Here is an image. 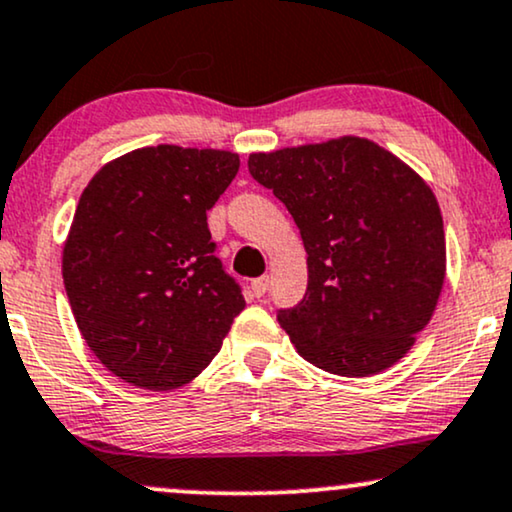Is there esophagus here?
Instances as JSON below:
<instances>
[{
  "label": "esophagus",
  "instance_id": "esophagus-1",
  "mask_svg": "<svg viewBox=\"0 0 512 512\" xmlns=\"http://www.w3.org/2000/svg\"><path fill=\"white\" fill-rule=\"evenodd\" d=\"M268 287H270V277H268V275H263V277H256V280L251 282V292H254L256 299H261V296H266Z\"/></svg>",
  "mask_w": 512,
  "mask_h": 512
}]
</instances>
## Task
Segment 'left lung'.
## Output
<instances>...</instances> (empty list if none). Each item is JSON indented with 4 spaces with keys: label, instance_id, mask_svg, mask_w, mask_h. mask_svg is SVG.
I'll list each match as a JSON object with an SVG mask.
<instances>
[{
    "label": "left lung",
    "instance_id": "left-lung-1",
    "mask_svg": "<svg viewBox=\"0 0 512 512\" xmlns=\"http://www.w3.org/2000/svg\"><path fill=\"white\" fill-rule=\"evenodd\" d=\"M249 173L287 206L306 246L304 299L277 311L296 351L342 377L401 361L430 323L446 275L430 185L363 137L251 154Z\"/></svg>",
    "mask_w": 512,
    "mask_h": 512
}]
</instances>
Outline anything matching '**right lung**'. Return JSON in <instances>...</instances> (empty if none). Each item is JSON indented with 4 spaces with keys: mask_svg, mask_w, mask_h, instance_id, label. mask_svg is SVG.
I'll return each instance as SVG.
<instances>
[{
    "mask_svg": "<svg viewBox=\"0 0 512 512\" xmlns=\"http://www.w3.org/2000/svg\"><path fill=\"white\" fill-rule=\"evenodd\" d=\"M237 170L232 151L159 144L106 163L82 192L63 285L82 339L123 382H192L244 311L206 223Z\"/></svg>",
    "mask_w": 512,
    "mask_h": 512,
    "instance_id": "1",
    "label": "right lung"
}]
</instances>
